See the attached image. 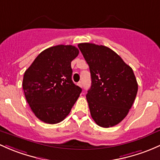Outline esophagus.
Returning <instances> with one entry per match:
<instances>
[{
    "label": "esophagus",
    "instance_id": "obj_1",
    "mask_svg": "<svg viewBox=\"0 0 160 160\" xmlns=\"http://www.w3.org/2000/svg\"><path fill=\"white\" fill-rule=\"evenodd\" d=\"M77 85H78V86H79V87H83V83H82V82H81V81H80V82H79V83H77Z\"/></svg>",
    "mask_w": 160,
    "mask_h": 160
}]
</instances>
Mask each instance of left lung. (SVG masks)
I'll list each match as a JSON object with an SVG mask.
<instances>
[{"mask_svg":"<svg viewBox=\"0 0 160 160\" xmlns=\"http://www.w3.org/2000/svg\"><path fill=\"white\" fill-rule=\"evenodd\" d=\"M78 48L91 74V87L86 97L92 118L104 128L117 125L137 97L138 83L132 69L107 47L82 43Z\"/></svg>","mask_w":160,"mask_h":160,"instance_id":"8db88e82","label":"left lung"}]
</instances>
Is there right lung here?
I'll return each instance as SVG.
<instances>
[{
    "label": "right lung",
    "mask_w": 160,
    "mask_h": 160,
    "mask_svg": "<svg viewBox=\"0 0 160 160\" xmlns=\"http://www.w3.org/2000/svg\"><path fill=\"white\" fill-rule=\"evenodd\" d=\"M79 54L72 45H58L42 51L25 71L23 90L39 120L55 124L64 120L82 89L72 80L71 61Z\"/></svg>",
    "instance_id": "add662e5"
}]
</instances>
